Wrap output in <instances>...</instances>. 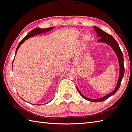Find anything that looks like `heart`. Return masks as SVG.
I'll list each match as a JSON object with an SVG mask.
<instances>
[{
	"label": "heart",
	"mask_w": 132,
	"mask_h": 132,
	"mask_svg": "<svg viewBox=\"0 0 132 132\" xmlns=\"http://www.w3.org/2000/svg\"><path fill=\"white\" fill-rule=\"evenodd\" d=\"M91 39V35L89 34H86L84 36V38H83V40H84L85 43H88Z\"/></svg>",
	"instance_id": "heart-1"
}]
</instances>
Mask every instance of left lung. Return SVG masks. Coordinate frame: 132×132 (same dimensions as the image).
<instances>
[{
    "label": "left lung",
    "instance_id": "1",
    "mask_svg": "<svg viewBox=\"0 0 132 132\" xmlns=\"http://www.w3.org/2000/svg\"><path fill=\"white\" fill-rule=\"evenodd\" d=\"M93 28L97 33V38H99V39L97 40V43H103L106 44V45H108V46H110V47L112 48V49L115 52V54L117 55L118 61L119 66V73L118 79V81L115 89L109 94H107V95L103 97H101L99 98L92 99V98H87L86 97H85L84 94L80 92V90L79 89V88H78L77 86V89L78 90V92H79V94H80V96H81L83 98H85V100H87L89 101H92V102H100V101H103L104 100H105L108 98H109L110 97L114 95V94L118 91V90L119 89L120 85H121V84L122 79L123 77L124 72H125V68H124V64H123V57L121 50V48L119 47V45L118 44L117 42L115 40V39L113 38L111 35H110L106 33V32H105L104 31H103L102 29H101L98 27L94 26Z\"/></svg>",
    "mask_w": 132,
    "mask_h": 132
}]
</instances>
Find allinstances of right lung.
<instances>
[{"mask_svg":"<svg viewBox=\"0 0 132 132\" xmlns=\"http://www.w3.org/2000/svg\"><path fill=\"white\" fill-rule=\"evenodd\" d=\"M54 28V27H50V28H45V29H42V28H35L33 30H32V31L30 32L26 36H25V38L20 42L19 44H18V45L17 47V49H16V51H15V55H16V54H17V50H18V48H19L20 46L24 42L25 40H26L27 39L31 38V37H33L34 36L37 35H40L42 34L46 33V32H48L50 31H52V30ZM13 61H14V60H13Z\"/></svg>","mask_w":132,"mask_h":132,"instance_id":"obj_1","label":"right lung"}]
</instances>
